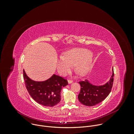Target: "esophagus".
<instances>
[{
    "label": "esophagus",
    "instance_id": "1",
    "mask_svg": "<svg viewBox=\"0 0 134 134\" xmlns=\"http://www.w3.org/2000/svg\"><path fill=\"white\" fill-rule=\"evenodd\" d=\"M68 84H71V83H72V80H68Z\"/></svg>",
    "mask_w": 134,
    "mask_h": 134
}]
</instances>
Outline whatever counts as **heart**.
<instances>
[{
	"instance_id": "obj_1",
	"label": "heart",
	"mask_w": 134,
	"mask_h": 134,
	"mask_svg": "<svg viewBox=\"0 0 134 134\" xmlns=\"http://www.w3.org/2000/svg\"><path fill=\"white\" fill-rule=\"evenodd\" d=\"M92 64L91 52L84 48H74L64 53L57 60V69L62 75L68 72L75 66L76 72L80 76H85L89 71Z\"/></svg>"
}]
</instances>
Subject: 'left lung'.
<instances>
[{
	"instance_id": "1",
	"label": "left lung",
	"mask_w": 134,
	"mask_h": 134,
	"mask_svg": "<svg viewBox=\"0 0 134 134\" xmlns=\"http://www.w3.org/2000/svg\"><path fill=\"white\" fill-rule=\"evenodd\" d=\"M114 71L112 69L111 77L105 84L101 86L93 85L88 80L79 82L81 91L78 95L80 102L86 106H94L103 101L110 94L113 83Z\"/></svg>"
}]
</instances>
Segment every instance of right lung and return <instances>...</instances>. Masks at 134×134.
I'll list each match as a JSON object with an SVG mask.
<instances>
[{
  "label": "right lung",
  "mask_w": 134,
  "mask_h": 134,
  "mask_svg": "<svg viewBox=\"0 0 134 134\" xmlns=\"http://www.w3.org/2000/svg\"><path fill=\"white\" fill-rule=\"evenodd\" d=\"M23 78L31 97L36 102L46 107H52L59 103L61 91L68 85L67 80L55 74L45 81L36 82L30 79L23 69Z\"/></svg>",
  "instance_id": "add662e5"
}]
</instances>
